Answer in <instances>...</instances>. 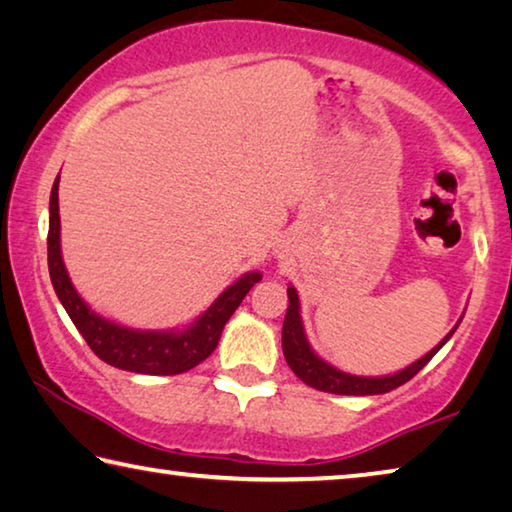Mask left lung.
Instances as JSON below:
<instances>
[{
  "label": "left lung",
  "instance_id": "1",
  "mask_svg": "<svg viewBox=\"0 0 512 512\" xmlns=\"http://www.w3.org/2000/svg\"><path fill=\"white\" fill-rule=\"evenodd\" d=\"M289 293V307H287V316H284V325H282V352L284 359H287L289 368L296 372V375L305 381L307 386L316 388V391H325V393H336V395H381L393 391V388L406 384V381L413 379L418 372L427 366V363L433 359L443 345L452 339V334L456 332V327L449 332L443 341H440L436 348L431 352L424 354L415 363H411L409 368H404L395 375H386V377H357V375H348V372L336 370L334 366H329L327 361H323L318 354L309 348L307 336H305V327H302V318H300V300L298 293L293 287L287 289ZM461 323V320H458Z\"/></svg>",
  "mask_w": 512,
  "mask_h": 512
}]
</instances>
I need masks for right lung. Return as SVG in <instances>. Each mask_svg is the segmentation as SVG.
<instances>
[{
	"label": "right lung",
	"mask_w": 512,
	"mask_h": 512,
	"mask_svg": "<svg viewBox=\"0 0 512 512\" xmlns=\"http://www.w3.org/2000/svg\"><path fill=\"white\" fill-rule=\"evenodd\" d=\"M58 180L51 187L49 201V235H47V262L49 277L58 300L63 302L67 316L79 329L90 350L101 361L119 370L140 372V375H180L205 361L219 345L221 332L235 309L246 298V293L262 280V273H244L235 284H230L207 311H203L192 325L169 332H142V329L121 327L112 320L99 316L85 305L76 293L67 268L60 255V214H58Z\"/></svg>",
	"instance_id": "add662e5"
}]
</instances>
